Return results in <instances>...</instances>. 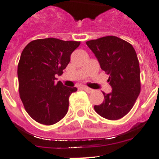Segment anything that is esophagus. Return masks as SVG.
I'll use <instances>...</instances> for the list:
<instances>
[{
    "mask_svg": "<svg viewBox=\"0 0 159 159\" xmlns=\"http://www.w3.org/2000/svg\"><path fill=\"white\" fill-rule=\"evenodd\" d=\"M82 89L85 90V92H87V93H92L93 91V89H90V88H89V87H86V86H83Z\"/></svg>",
    "mask_w": 159,
    "mask_h": 159,
    "instance_id": "1",
    "label": "esophagus"
}]
</instances>
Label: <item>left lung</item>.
<instances>
[{
	"instance_id": "left-lung-1",
	"label": "left lung",
	"mask_w": 159,
	"mask_h": 159,
	"mask_svg": "<svg viewBox=\"0 0 159 159\" xmlns=\"http://www.w3.org/2000/svg\"><path fill=\"white\" fill-rule=\"evenodd\" d=\"M109 75L111 92L104 94V101L94 109L101 116L116 120L127 115L140 93V70L136 52L131 44L116 36H105L86 42Z\"/></svg>"
}]
</instances>
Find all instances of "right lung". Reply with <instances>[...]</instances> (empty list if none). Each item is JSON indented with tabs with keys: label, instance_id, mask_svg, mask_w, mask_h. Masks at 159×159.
<instances>
[{
	"label": "right lung",
	"instance_id": "1",
	"mask_svg": "<svg viewBox=\"0 0 159 159\" xmlns=\"http://www.w3.org/2000/svg\"><path fill=\"white\" fill-rule=\"evenodd\" d=\"M81 43L47 38L30 42L21 53L17 69L19 93L26 111L36 122L52 125L67 113L76 87L55 83Z\"/></svg>",
	"mask_w": 159,
	"mask_h": 159
}]
</instances>
